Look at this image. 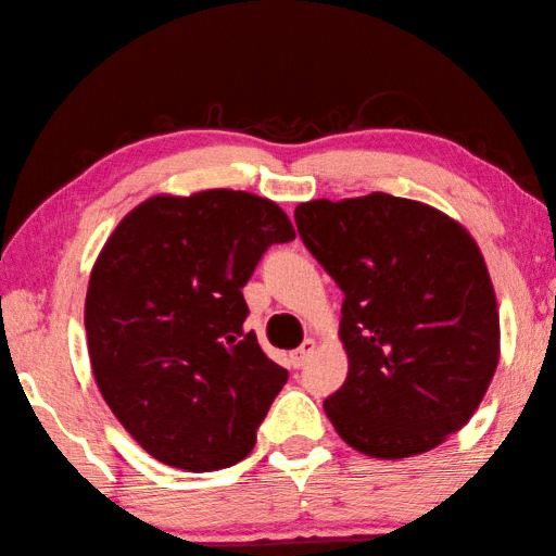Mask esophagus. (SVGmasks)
Segmentation results:
<instances>
[{
	"instance_id": "obj_1",
	"label": "esophagus",
	"mask_w": 556,
	"mask_h": 556,
	"mask_svg": "<svg viewBox=\"0 0 556 556\" xmlns=\"http://www.w3.org/2000/svg\"><path fill=\"white\" fill-rule=\"evenodd\" d=\"M313 350H316V340H313V338H306L304 340V345H301V348H296L294 352H291V367H304V362L308 359V355H311V352Z\"/></svg>"
}]
</instances>
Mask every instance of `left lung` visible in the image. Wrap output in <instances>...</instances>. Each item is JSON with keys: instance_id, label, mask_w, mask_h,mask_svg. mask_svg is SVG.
<instances>
[{"instance_id": "left-lung-1", "label": "left lung", "mask_w": 556, "mask_h": 556, "mask_svg": "<svg viewBox=\"0 0 556 556\" xmlns=\"http://www.w3.org/2000/svg\"><path fill=\"white\" fill-rule=\"evenodd\" d=\"M299 236L345 294L348 379L323 408L367 457L403 459L469 422L501 357L493 285L477 240L413 199H316Z\"/></svg>"}]
</instances>
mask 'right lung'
Returning <instances> with one entry per match:
<instances>
[{
	"instance_id": "obj_1",
	"label": "right lung",
	"mask_w": 556,
	"mask_h": 556,
	"mask_svg": "<svg viewBox=\"0 0 556 556\" xmlns=\"http://www.w3.org/2000/svg\"><path fill=\"white\" fill-rule=\"evenodd\" d=\"M275 201L233 189L157 194L109 236L89 275V362L106 406L150 457L233 467L289 371L245 332L243 287L294 240Z\"/></svg>"
}]
</instances>
